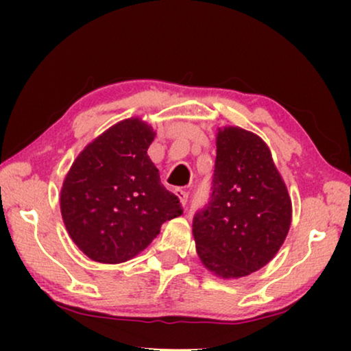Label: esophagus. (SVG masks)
Returning a JSON list of instances; mask_svg holds the SVG:
<instances>
[{
  "mask_svg": "<svg viewBox=\"0 0 351 351\" xmlns=\"http://www.w3.org/2000/svg\"><path fill=\"white\" fill-rule=\"evenodd\" d=\"M166 180L167 184H169L172 189H176L177 191H180L182 193V189H184V176H180L179 172L176 171V166H172L169 171H167L166 174Z\"/></svg>",
  "mask_w": 351,
  "mask_h": 351,
  "instance_id": "1",
  "label": "esophagus"
}]
</instances>
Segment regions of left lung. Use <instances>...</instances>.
I'll return each mask as SVG.
<instances>
[{"mask_svg": "<svg viewBox=\"0 0 351 351\" xmlns=\"http://www.w3.org/2000/svg\"><path fill=\"white\" fill-rule=\"evenodd\" d=\"M155 132L123 119L76 156L60 190L71 241L90 261L123 263L148 247L161 225L179 217V198L160 180L148 156Z\"/></svg>", "mask_w": 351, "mask_h": 351, "instance_id": "1", "label": "left lung"}]
</instances>
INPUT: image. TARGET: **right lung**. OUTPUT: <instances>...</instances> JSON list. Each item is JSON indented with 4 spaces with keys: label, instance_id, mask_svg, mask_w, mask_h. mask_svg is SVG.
<instances>
[{
    "label": "right lung",
    "instance_id": "1",
    "mask_svg": "<svg viewBox=\"0 0 351 351\" xmlns=\"http://www.w3.org/2000/svg\"><path fill=\"white\" fill-rule=\"evenodd\" d=\"M243 136L238 128L219 131L213 195L193 219L199 261L223 280L265 267L285 243L292 219L270 150Z\"/></svg>",
    "mask_w": 351,
    "mask_h": 351
}]
</instances>
